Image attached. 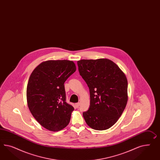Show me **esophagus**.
<instances>
[{
    "instance_id": "1",
    "label": "esophagus",
    "mask_w": 160,
    "mask_h": 160,
    "mask_svg": "<svg viewBox=\"0 0 160 160\" xmlns=\"http://www.w3.org/2000/svg\"><path fill=\"white\" fill-rule=\"evenodd\" d=\"M79 106H80V103H79V102H78V103H76V104H75V107H76V108H78V107H79Z\"/></svg>"
}]
</instances>
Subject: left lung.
<instances>
[{
    "instance_id": "left-lung-1",
    "label": "left lung",
    "mask_w": 160,
    "mask_h": 160,
    "mask_svg": "<svg viewBox=\"0 0 160 160\" xmlns=\"http://www.w3.org/2000/svg\"><path fill=\"white\" fill-rule=\"evenodd\" d=\"M80 75L89 88L90 105L82 115L93 129L104 130L121 117L128 101V80L114 62L107 59L78 62Z\"/></svg>"
}]
</instances>
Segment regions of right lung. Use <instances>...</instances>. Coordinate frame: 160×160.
<instances>
[{
    "mask_svg": "<svg viewBox=\"0 0 160 160\" xmlns=\"http://www.w3.org/2000/svg\"><path fill=\"white\" fill-rule=\"evenodd\" d=\"M76 70L73 61H48L31 74L27 87L28 107L47 129L59 131L69 124L74 108L66 102L64 83Z\"/></svg>",
    "mask_w": 160,
    "mask_h": 160,
    "instance_id": "obj_1",
    "label": "right lung"
}]
</instances>
